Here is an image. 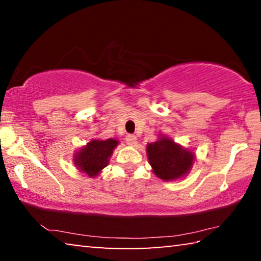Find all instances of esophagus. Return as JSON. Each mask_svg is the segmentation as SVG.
<instances>
[{
    "mask_svg": "<svg viewBox=\"0 0 261 261\" xmlns=\"http://www.w3.org/2000/svg\"><path fill=\"white\" fill-rule=\"evenodd\" d=\"M126 144L129 145V146H136L137 144V137L135 135H127L126 138H125Z\"/></svg>",
    "mask_w": 261,
    "mask_h": 261,
    "instance_id": "34e87169",
    "label": "esophagus"
}]
</instances>
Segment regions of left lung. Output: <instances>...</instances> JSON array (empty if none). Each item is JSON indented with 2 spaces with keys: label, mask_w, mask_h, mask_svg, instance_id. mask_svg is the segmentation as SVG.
I'll return each instance as SVG.
<instances>
[{
  "label": "left lung",
  "mask_w": 261,
  "mask_h": 261,
  "mask_svg": "<svg viewBox=\"0 0 261 261\" xmlns=\"http://www.w3.org/2000/svg\"><path fill=\"white\" fill-rule=\"evenodd\" d=\"M146 153L153 174L165 182L185 177L196 161L192 149L183 147L162 134H159L154 143L147 144Z\"/></svg>",
  "instance_id": "1"
}]
</instances>
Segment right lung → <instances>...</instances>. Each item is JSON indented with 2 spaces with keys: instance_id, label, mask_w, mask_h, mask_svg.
Returning a JSON list of instances; mask_svg holds the SVG:
<instances>
[{
  "instance_id": "obj_1",
  "label": "right lung",
  "mask_w": 261,
  "mask_h": 261,
  "mask_svg": "<svg viewBox=\"0 0 261 261\" xmlns=\"http://www.w3.org/2000/svg\"><path fill=\"white\" fill-rule=\"evenodd\" d=\"M117 145L118 140L114 138L106 140L91 139L73 153L74 167L88 177H96L101 170L109 165L110 156L113 155V151Z\"/></svg>"
}]
</instances>
